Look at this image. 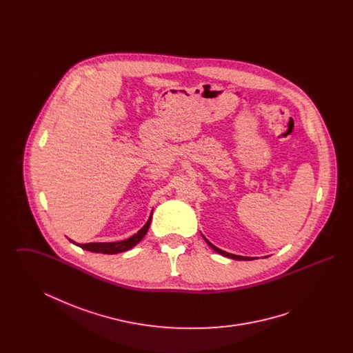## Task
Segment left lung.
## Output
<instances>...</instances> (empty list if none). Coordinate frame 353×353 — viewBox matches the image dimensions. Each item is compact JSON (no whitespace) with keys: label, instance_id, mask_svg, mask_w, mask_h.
<instances>
[{"label":"left lung","instance_id":"obj_1","mask_svg":"<svg viewBox=\"0 0 353 353\" xmlns=\"http://www.w3.org/2000/svg\"><path fill=\"white\" fill-rule=\"evenodd\" d=\"M202 238L205 239V242L214 250V252H219L221 255H223V256H228V258H232V259H235V261H252V259H255V258H252V256H242V255H235V254H230V252H223V250H221L219 248H216L212 242H209L203 235H202Z\"/></svg>","mask_w":353,"mask_h":353}]
</instances>
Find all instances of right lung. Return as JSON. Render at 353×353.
<instances>
[{"label":"right lung","instance_id":"1","mask_svg":"<svg viewBox=\"0 0 353 353\" xmlns=\"http://www.w3.org/2000/svg\"><path fill=\"white\" fill-rule=\"evenodd\" d=\"M152 221V213L150 216L148 221L145 222V225L137 232L134 233L132 236L127 238V239H123V241H118V242H90V243H77L75 241L70 239V242H72L74 245L82 248L84 250H88V252H101V254H118V252H127L130 249H132L134 246H136L143 238L144 235L147 234L148 229H150V225H151Z\"/></svg>","mask_w":353,"mask_h":353}]
</instances>
